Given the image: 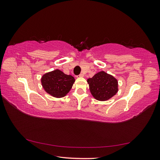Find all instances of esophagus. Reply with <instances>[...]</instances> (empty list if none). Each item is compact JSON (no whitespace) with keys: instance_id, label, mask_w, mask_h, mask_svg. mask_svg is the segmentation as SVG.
Listing matches in <instances>:
<instances>
[{"instance_id":"1","label":"esophagus","mask_w":160,"mask_h":160,"mask_svg":"<svg viewBox=\"0 0 160 160\" xmlns=\"http://www.w3.org/2000/svg\"><path fill=\"white\" fill-rule=\"evenodd\" d=\"M83 76H84V75H83V74H82V73H81V74H80L79 75H78V77H79V78H83Z\"/></svg>"}]
</instances>
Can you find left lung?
<instances>
[{
  "label": "left lung",
  "mask_w": 160,
  "mask_h": 160,
  "mask_svg": "<svg viewBox=\"0 0 160 160\" xmlns=\"http://www.w3.org/2000/svg\"><path fill=\"white\" fill-rule=\"evenodd\" d=\"M87 82L92 95L98 101H107L118 91V80L103 70L88 78Z\"/></svg>",
  "instance_id": "8db88e82"
}]
</instances>
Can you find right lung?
Here are the masks:
<instances>
[{
    "label": "right lung",
    "instance_id": "right-lung-1",
    "mask_svg": "<svg viewBox=\"0 0 160 160\" xmlns=\"http://www.w3.org/2000/svg\"><path fill=\"white\" fill-rule=\"evenodd\" d=\"M75 78L70 75L56 69L46 72L41 78V84L45 92L56 98L67 95L75 82Z\"/></svg>",
    "mask_w": 160,
    "mask_h": 160
}]
</instances>
